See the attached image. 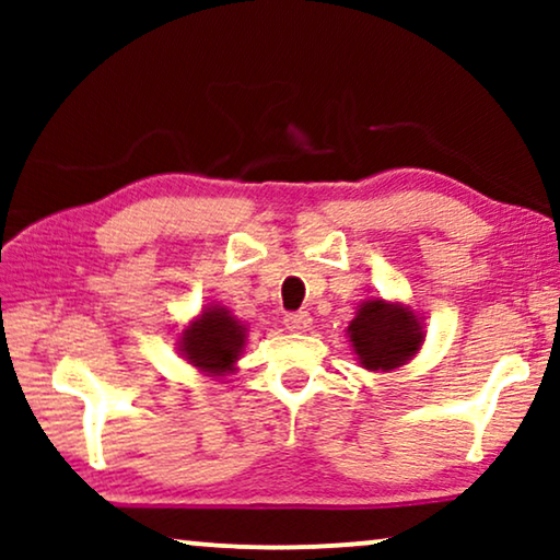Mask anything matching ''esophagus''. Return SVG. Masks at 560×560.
I'll use <instances>...</instances> for the list:
<instances>
[{
    "label": "esophagus",
    "instance_id": "1",
    "mask_svg": "<svg viewBox=\"0 0 560 560\" xmlns=\"http://www.w3.org/2000/svg\"><path fill=\"white\" fill-rule=\"evenodd\" d=\"M285 328H290V331H308V328H311V316L305 311L288 313V316H285Z\"/></svg>",
    "mask_w": 560,
    "mask_h": 560
}]
</instances>
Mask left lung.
Here are the masks:
<instances>
[{
	"mask_svg": "<svg viewBox=\"0 0 560 560\" xmlns=\"http://www.w3.org/2000/svg\"><path fill=\"white\" fill-rule=\"evenodd\" d=\"M349 341L364 370L389 372L418 354L425 334L416 313L402 303L372 298L349 324Z\"/></svg>",
	"mask_w": 560,
	"mask_h": 560,
	"instance_id": "8db88e82",
	"label": "left lung"
}]
</instances>
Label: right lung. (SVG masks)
I'll use <instances>...</instances> for the list:
<instances>
[{
    "label": "right lung",
    "instance_id": "right-lung-1",
    "mask_svg": "<svg viewBox=\"0 0 560 560\" xmlns=\"http://www.w3.org/2000/svg\"><path fill=\"white\" fill-rule=\"evenodd\" d=\"M244 341H247V328L232 316V311H226L224 305H206L201 316L183 328L178 351L188 364L221 377L234 372Z\"/></svg>",
    "mask_w": 560,
    "mask_h": 560
}]
</instances>
